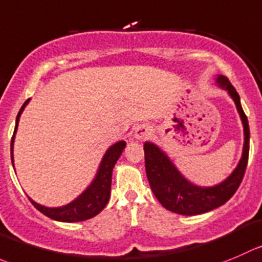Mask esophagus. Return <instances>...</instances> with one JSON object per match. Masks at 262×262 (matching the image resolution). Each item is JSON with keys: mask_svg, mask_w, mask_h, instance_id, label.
<instances>
[{"mask_svg": "<svg viewBox=\"0 0 262 262\" xmlns=\"http://www.w3.org/2000/svg\"><path fill=\"white\" fill-rule=\"evenodd\" d=\"M151 133H152V129L149 128V126H147V125L137 126L136 132H134V138L142 141V139L148 138V137L151 136Z\"/></svg>", "mask_w": 262, "mask_h": 262, "instance_id": "obj_1", "label": "esophagus"}]
</instances>
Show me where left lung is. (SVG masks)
I'll return each mask as SVG.
<instances>
[{"mask_svg":"<svg viewBox=\"0 0 262 262\" xmlns=\"http://www.w3.org/2000/svg\"><path fill=\"white\" fill-rule=\"evenodd\" d=\"M216 83L220 88L227 91L241 116L245 132L243 152L237 167L232 174L214 187H200L185 179L182 172L175 167L171 160L160 147L152 142H146L144 149V164L146 174L155 197L160 204L169 211L180 215H200L220 207L232 199L239 187L245 175L250 151V128L248 120L241 105L239 95L230 84L228 78L217 75Z\"/></svg>","mask_w":262,"mask_h":262,"instance_id":"1","label":"left lung"}]
</instances>
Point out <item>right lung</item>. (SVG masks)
Returning a JSON list of instances; mask_svg holds the SVG:
<instances>
[{
  "label": "right lung",
  "instance_id": "add662e5",
  "mask_svg": "<svg viewBox=\"0 0 262 262\" xmlns=\"http://www.w3.org/2000/svg\"><path fill=\"white\" fill-rule=\"evenodd\" d=\"M30 100H27L24 102V105L20 108L19 114L16 116V124H15V130L14 136L11 139V161L12 166H14V156H12V151H14V141H15V134H16L17 125H19V119L21 113L24 111L25 106L28 105ZM126 143L124 141L116 142L115 144L110 147V148L106 151V154L103 155L102 160H101V164L98 166V171L96 174L95 179L92 180L90 185L87 187V189L82 193L80 195H78L74 201H72L70 204L65 205V206L61 207H46L42 205L37 204L35 201H33L32 199L30 202L33 204V206L38 210V211L42 212L46 216L51 217L53 220H57V222H65V223H77V222H83V220H88L91 217L96 216V215L100 214L105 206L107 205L108 199H110V190H111V178H113V169L115 166L116 161L120 157L121 152L125 148Z\"/></svg>",
  "mask_w": 262,
  "mask_h": 262
}]
</instances>
